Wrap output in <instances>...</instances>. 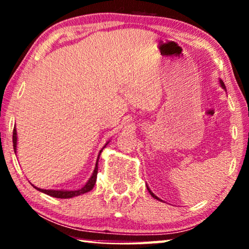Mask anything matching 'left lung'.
<instances>
[{"label": "left lung", "instance_id": "8db88e82", "mask_svg": "<svg viewBox=\"0 0 249 249\" xmlns=\"http://www.w3.org/2000/svg\"><path fill=\"white\" fill-rule=\"evenodd\" d=\"M220 85H221V87H222V88H223V89H226V86H224V83H223V81H222V80H221V79H220ZM147 190H148V192H149V194H151V195H152L153 197H154V198H156V199H159V200H161V199H160V198H159V197H158V196H155V195H154V194H153V193L151 192V189H149V188H148V187H147Z\"/></svg>", "mask_w": 249, "mask_h": 249}]
</instances>
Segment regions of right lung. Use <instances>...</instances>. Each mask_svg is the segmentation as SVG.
Instances as JSON below:
<instances>
[{"label": "right lung", "instance_id": "add662e5", "mask_svg": "<svg viewBox=\"0 0 249 249\" xmlns=\"http://www.w3.org/2000/svg\"><path fill=\"white\" fill-rule=\"evenodd\" d=\"M13 149H15V153H17V130H16V127L13 129ZM107 142L105 144V146L107 145ZM104 146V147H105ZM103 147V148H104ZM103 148L100 151V154H98V158H97V162H96V165H95V169L93 171V175L89 178V180L86 182V185H85L83 188L80 189H77V190H53V189H42V188H35L37 190H39V192H42L44 194H46V195H50L52 197H55V198H71V197H74V196H79V195H83V194H86L88 192H90L91 189L94 188L95 186V182H96V178H97V171H98V168H97V164H98V159H100V155L102 151H103Z\"/></svg>", "mask_w": 249, "mask_h": 249}]
</instances>
